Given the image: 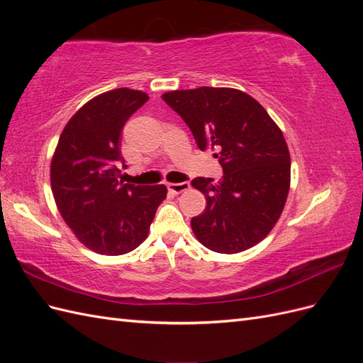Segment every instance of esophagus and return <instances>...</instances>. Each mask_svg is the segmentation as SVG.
Segmentation results:
<instances>
[{"label":"esophagus","mask_w":363,"mask_h":363,"mask_svg":"<svg viewBox=\"0 0 363 363\" xmlns=\"http://www.w3.org/2000/svg\"><path fill=\"white\" fill-rule=\"evenodd\" d=\"M191 188V184L188 182L183 183H168V191L172 194H182L184 191H188Z\"/></svg>","instance_id":"34e87169"}]
</instances>
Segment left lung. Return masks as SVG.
<instances>
[{
	"label": "left lung",
	"instance_id": "8db88e82",
	"mask_svg": "<svg viewBox=\"0 0 363 363\" xmlns=\"http://www.w3.org/2000/svg\"><path fill=\"white\" fill-rule=\"evenodd\" d=\"M201 151L212 148L223 179L196 177L206 208L191 225L208 250L224 255L259 244L280 218L291 183V157L281 130L255 98L230 87H199L162 95Z\"/></svg>",
	"mask_w": 363,
	"mask_h": 363
}]
</instances>
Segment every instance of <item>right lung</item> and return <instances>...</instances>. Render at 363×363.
<instances>
[{
	"label": "right lung",
	"mask_w": 363,
	"mask_h": 363,
	"mask_svg": "<svg viewBox=\"0 0 363 363\" xmlns=\"http://www.w3.org/2000/svg\"><path fill=\"white\" fill-rule=\"evenodd\" d=\"M148 95L119 87L86 103L63 128L51 160V189L65 223L89 250L119 256L144 242L167 186L119 180L123 128Z\"/></svg>",
	"instance_id": "add662e5"
}]
</instances>
